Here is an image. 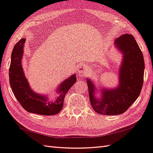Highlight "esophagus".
<instances>
[{
	"label": "esophagus",
	"instance_id": "34e87169",
	"mask_svg": "<svg viewBox=\"0 0 153 153\" xmlns=\"http://www.w3.org/2000/svg\"><path fill=\"white\" fill-rule=\"evenodd\" d=\"M89 67L86 65H80L79 68H78V72L80 74H84L85 73L87 72L88 70Z\"/></svg>",
	"mask_w": 153,
	"mask_h": 153
}]
</instances>
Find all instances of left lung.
<instances>
[{"label":"left lung","mask_w":153,"mask_h":153,"mask_svg":"<svg viewBox=\"0 0 153 153\" xmlns=\"http://www.w3.org/2000/svg\"><path fill=\"white\" fill-rule=\"evenodd\" d=\"M114 45L122 54L117 87L108 89L97 86L86 79L91 105L97 113L118 115L124 113L138 97L143 83L144 59L134 36L123 34L115 39ZM100 91L101 96L96 95Z\"/></svg>","instance_id":"obj_1"}]
</instances>
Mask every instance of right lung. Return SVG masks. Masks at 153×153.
Segmentation results:
<instances>
[{
    "instance_id": "right-lung-1",
    "label": "right lung",
    "mask_w": 153,
    "mask_h": 153,
    "mask_svg": "<svg viewBox=\"0 0 153 153\" xmlns=\"http://www.w3.org/2000/svg\"><path fill=\"white\" fill-rule=\"evenodd\" d=\"M26 39L22 38L16 44L11 56L9 69L10 84L17 100L28 112L43 115H53L59 113L64 105L67 93L76 82L75 74L66 79L56 88L58 94L54 101L48 95L37 94L31 89L22 67V58Z\"/></svg>"
}]
</instances>
